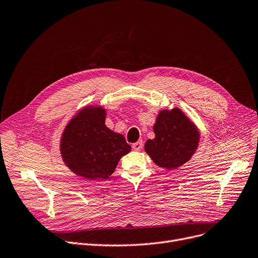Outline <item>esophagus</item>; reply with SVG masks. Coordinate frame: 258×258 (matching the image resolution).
Here are the masks:
<instances>
[{
    "instance_id": "obj_1",
    "label": "esophagus",
    "mask_w": 258,
    "mask_h": 258,
    "mask_svg": "<svg viewBox=\"0 0 258 258\" xmlns=\"http://www.w3.org/2000/svg\"><path fill=\"white\" fill-rule=\"evenodd\" d=\"M132 147H133V150L134 151H141V148L143 147V142L142 141H138V142H136V143H134L133 145H132Z\"/></svg>"
}]
</instances>
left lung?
I'll use <instances>...</instances> for the list:
<instances>
[{
	"mask_svg": "<svg viewBox=\"0 0 258 258\" xmlns=\"http://www.w3.org/2000/svg\"><path fill=\"white\" fill-rule=\"evenodd\" d=\"M153 127L155 138L145 142L144 151L161 168L182 166L198 150L200 131L179 107L161 110Z\"/></svg>",
	"mask_w": 258,
	"mask_h": 258,
	"instance_id": "1",
	"label": "left lung"
}]
</instances>
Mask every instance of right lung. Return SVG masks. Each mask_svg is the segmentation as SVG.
I'll list each match as a JSON object with an SVG mask.
<instances>
[{
    "mask_svg": "<svg viewBox=\"0 0 258 258\" xmlns=\"http://www.w3.org/2000/svg\"><path fill=\"white\" fill-rule=\"evenodd\" d=\"M106 110L86 105L68 122L59 141L64 165L78 177L96 181L115 171L121 157L132 148L123 135L105 125Z\"/></svg>",
    "mask_w": 258,
    "mask_h": 258,
    "instance_id": "add662e5",
    "label": "right lung"
}]
</instances>
